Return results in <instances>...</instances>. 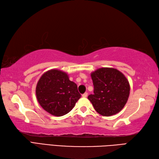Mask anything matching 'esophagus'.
<instances>
[{"label":"esophagus","mask_w":159,"mask_h":159,"mask_svg":"<svg viewBox=\"0 0 159 159\" xmlns=\"http://www.w3.org/2000/svg\"><path fill=\"white\" fill-rule=\"evenodd\" d=\"M87 95H88V93H87V92H85V93H84L83 95H82V96L83 97H84V98H86L87 96Z\"/></svg>","instance_id":"1"}]
</instances>
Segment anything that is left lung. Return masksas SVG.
Segmentation results:
<instances>
[{
    "instance_id": "1",
    "label": "left lung",
    "mask_w": 159,
    "mask_h": 159,
    "mask_svg": "<svg viewBox=\"0 0 159 159\" xmlns=\"http://www.w3.org/2000/svg\"><path fill=\"white\" fill-rule=\"evenodd\" d=\"M93 94L88 99L93 108L103 116L119 113L126 104L130 93V85L126 78L114 68L103 67L91 74Z\"/></svg>"
}]
</instances>
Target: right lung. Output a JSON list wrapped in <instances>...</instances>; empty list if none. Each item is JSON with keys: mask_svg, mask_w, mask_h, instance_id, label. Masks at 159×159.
<instances>
[{"mask_svg": "<svg viewBox=\"0 0 159 159\" xmlns=\"http://www.w3.org/2000/svg\"><path fill=\"white\" fill-rule=\"evenodd\" d=\"M37 99L43 109L52 116H62L73 109L81 96L76 84L58 70L46 72L36 87Z\"/></svg>", "mask_w": 159, "mask_h": 159, "instance_id": "1", "label": "right lung"}]
</instances>
